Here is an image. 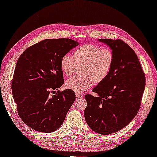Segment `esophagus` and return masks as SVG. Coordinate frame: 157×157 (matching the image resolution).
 <instances>
[{
  "mask_svg": "<svg viewBox=\"0 0 157 157\" xmlns=\"http://www.w3.org/2000/svg\"><path fill=\"white\" fill-rule=\"evenodd\" d=\"M76 99H81V98H83V95L82 94H81L80 93H76Z\"/></svg>",
  "mask_w": 157,
  "mask_h": 157,
  "instance_id": "esophagus-1",
  "label": "esophagus"
}]
</instances>
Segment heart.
Returning a JSON list of instances; mask_svg holds the SVG:
<instances>
[{
    "label": "heart",
    "mask_w": 157,
    "mask_h": 157,
    "mask_svg": "<svg viewBox=\"0 0 157 157\" xmlns=\"http://www.w3.org/2000/svg\"><path fill=\"white\" fill-rule=\"evenodd\" d=\"M114 55L109 48L86 44L75 49L73 57L65 55L61 60V69L66 76H71L78 67L80 75L66 81V87L76 92L83 91L92 85L101 83L112 68Z\"/></svg>",
    "instance_id": "obj_1"
}]
</instances>
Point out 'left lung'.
I'll return each mask as SVG.
<instances>
[{"mask_svg":"<svg viewBox=\"0 0 157 157\" xmlns=\"http://www.w3.org/2000/svg\"><path fill=\"white\" fill-rule=\"evenodd\" d=\"M109 45L114 61L109 76L86 94V123L94 132L108 135L127 126L137 114L145 88V74L134 51L122 40L99 39Z\"/></svg>","mask_w":157,"mask_h":157,"instance_id":"left-lung-1","label":"left lung"}]
</instances>
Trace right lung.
Here are the masks:
<instances>
[{
  "mask_svg": "<svg viewBox=\"0 0 157 157\" xmlns=\"http://www.w3.org/2000/svg\"><path fill=\"white\" fill-rule=\"evenodd\" d=\"M78 43L69 38L45 39L23 51L18 58L11 83L12 93L21 120L39 132H55L62 125L76 99L63 84L61 60ZM55 95L50 97L51 92Z\"/></svg>",
  "mask_w": 157,
  "mask_h": 157,
  "instance_id": "add662e5",
  "label": "right lung"
}]
</instances>
